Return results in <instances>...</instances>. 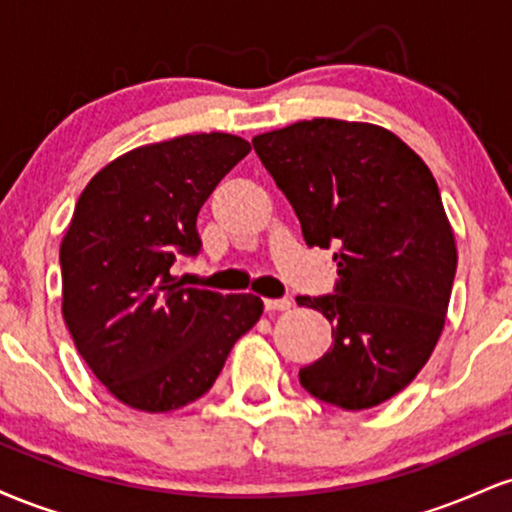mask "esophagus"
<instances>
[{
    "instance_id": "obj_1",
    "label": "esophagus",
    "mask_w": 512,
    "mask_h": 512,
    "mask_svg": "<svg viewBox=\"0 0 512 512\" xmlns=\"http://www.w3.org/2000/svg\"><path fill=\"white\" fill-rule=\"evenodd\" d=\"M264 308H267L269 313H276V310H289L291 301L289 298H264Z\"/></svg>"
}]
</instances>
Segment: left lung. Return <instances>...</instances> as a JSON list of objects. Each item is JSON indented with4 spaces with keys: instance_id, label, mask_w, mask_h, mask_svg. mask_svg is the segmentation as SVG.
Wrapping results in <instances>:
<instances>
[{
    "instance_id": "1",
    "label": "left lung",
    "mask_w": 512,
    "mask_h": 512,
    "mask_svg": "<svg viewBox=\"0 0 512 512\" xmlns=\"http://www.w3.org/2000/svg\"><path fill=\"white\" fill-rule=\"evenodd\" d=\"M252 146L305 243L337 248L334 291L296 298L330 320L334 339L301 368V385L339 409L378 407L426 366L445 325L457 250L436 178L402 139L368 122L315 117Z\"/></svg>"
}]
</instances>
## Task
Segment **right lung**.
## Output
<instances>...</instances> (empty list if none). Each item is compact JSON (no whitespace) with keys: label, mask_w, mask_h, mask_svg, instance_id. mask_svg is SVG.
<instances>
[{"label":"right lung","mask_w":512,"mask_h":512,"mask_svg":"<svg viewBox=\"0 0 512 512\" xmlns=\"http://www.w3.org/2000/svg\"><path fill=\"white\" fill-rule=\"evenodd\" d=\"M250 144L185 134L96 173L60 248L62 315L79 354L127 407L173 411L209 392L260 320L252 293L182 286L173 264L202 250L197 214Z\"/></svg>","instance_id":"right-lung-1"}]
</instances>
